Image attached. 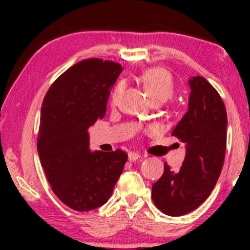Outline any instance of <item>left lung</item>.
<instances>
[{
  "label": "left lung",
  "mask_w": 250,
  "mask_h": 250,
  "mask_svg": "<svg viewBox=\"0 0 250 250\" xmlns=\"http://www.w3.org/2000/svg\"><path fill=\"white\" fill-rule=\"evenodd\" d=\"M120 63L87 59L65 70L45 94L37 151L54 194L76 211L104 205L128 160L127 153L89 149L88 129L105 115Z\"/></svg>",
  "instance_id": "left-lung-1"
}]
</instances>
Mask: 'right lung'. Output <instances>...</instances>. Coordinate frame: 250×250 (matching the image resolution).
<instances>
[{"instance_id": "add662e5", "label": "right lung", "mask_w": 250, "mask_h": 250, "mask_svg": "<svg viewBox=\"0 0 250 250\" xmlns=\"http://www.w3.org/2000/svg\"><path fill=\"white\" fill-rule=\"evenodd\" d=\"M171 135L185 143V161L180 168L166 163L161 179L153 185L151 199L163 214L182 216L207 200L225 162L226 108L206 80L193 84L188 111Z\"/></svg>"}]
</instances>
